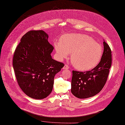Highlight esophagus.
Segmentation results:
<instances>
[{"mask_svg":"<svg viewBox=\"0 0 125 125\" xmlns=\"http://www.w3.org/2000/svg\"><path fill=\"white\" fill-rule=\"evenodd\" d=\"M69 68V66H68V65L65 64V65H64V66L63 69H68Z\"/></svg>","mask_w":125,"mask_h":125,"instance_id":"1","label":"esophagus"}]
</instances>
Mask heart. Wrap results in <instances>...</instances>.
<instances>
[{
  "mask_svg": "<svg viewBox=\"0 0 125 125\" xmlns=\"http://www.w3.org/2000/svg\"><path fill=\"white\" fill-rule=\"evenodd\" d=\"M57 56L59 60L67 58L74 67L80 71H87L96 67L102 55L101 45L93 41L91 37L81 34L64 35L60 42L54 43Z\"/></svg>",
  "mask_w": 125,
  "mask_h": 125,
  "instance_id": "obj_1",
  "label": "heart"
}]
</instances>
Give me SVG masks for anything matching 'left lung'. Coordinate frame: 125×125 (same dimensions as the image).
I'll list each match as a JSON object with an SVG mask.
<instances>
[{
  "mask_svg": "<svg viewBox=\"0 0 125 125\" xmlns=\"http://www.w3.org/2000/svg\"><path fill=\"white\" fill-rule=\"evenodd\" d=\"M104 51L100 62L90 71H73L72 94L80 99L93 97L99 93L105 84L111 65V51L103 42Z\"/></svg>",
  "mask_w": 125,
  "mask_h": 125,
  "instance_id": "obj_1",
  "label": "left lung"
}]
</instances>
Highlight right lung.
Instances as JSON below:
<instances>
[{
  "mask_svg": "<svg viewBox=\"0 0 125 125\" xmlns=\"http://www.w3.org/2000/svg\"><path fill=\"white\" fill-rule=\"evenodd\" d=\"M43 30L24 35L15 51L12 65L19 86L30 98L42 99L52 92L54 77L63 63L52 58L54 48Z\"/></svg>",
  "mask_w": 125,
  "mask_h": 125,
  "instance_id": "obj_1",
  "label": "right lung"
}]
</instances>
